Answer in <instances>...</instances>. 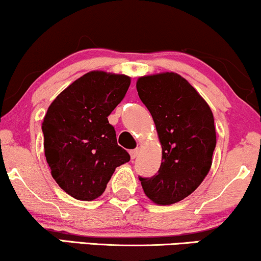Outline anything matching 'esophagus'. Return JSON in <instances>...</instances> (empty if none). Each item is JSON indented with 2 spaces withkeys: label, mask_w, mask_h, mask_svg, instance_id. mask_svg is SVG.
Segmentation results:
<instances>
[{
  "label": "esophagus",
  "mask_w": 261,
  "mask_h": 261,
  "mask_svg": "<svg viewBox=\"0 0 261 261\" xmlns=\"http://www.w3.org/2000/svg\"><path fill=\"white\" fill-rule=\"evenodd\" d=\"M140 148H136V149H133V150H130V155H131V159H136V158L138 156V155H140Z\"/></svg>",
  "instance_id": "1"
}]
</instances>
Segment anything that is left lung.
<instances>
[{
	"label": "left lung",
	"instance_id": "obj_1",
	"mask_svg": "<svg viewBox=\"0 0 261 261\" xmlns=\"http://www.w3.org/2000/svg\"><path fill=\"white\" fill-rule=\"evenodd\" d=\"M138 96L153 117L163 148L158 173L140 177L148 199L160 206L189 196L212 166L217 143L214 118L203 97L174 72L143 75Z\"/></svg>",
	"mask_w": 261,
	"mask_h": 261
}]
</instances>
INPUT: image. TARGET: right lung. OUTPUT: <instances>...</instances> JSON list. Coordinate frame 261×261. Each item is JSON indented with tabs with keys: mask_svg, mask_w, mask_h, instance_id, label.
Returning <instances> with one entry per match:
<instances>
[{
	"mask_svg": "<svg viewBox=\"0 0 261 261\" xmlns=\"http://www.w3.org/2000/svg\"><path fill=\"white\" fill-rule=\"evenodd\" d=\"M130 83L125 74L88 72L61 91L44 115V155L51 176L74 199H97L115 169L130 161L107 118Z\"/></svg>",
	"mask_w": 261,
	"mask_h": 261,
	"instance_id": "add662e5",
	"label": "right lung"
}]
</instances>
